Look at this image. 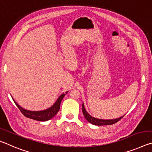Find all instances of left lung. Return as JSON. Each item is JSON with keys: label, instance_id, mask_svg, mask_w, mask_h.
<instances>
[{"label": "left lung", "instance_id": "left-lung-1", "mask_svg": "<svg viewBox=\"0 0 152 152\" xmlns=\"http://www.w3.org/2000/svg\"><path fill=\"white\" fill-rule=\"evenodd\" d=\"M82 113H83V115L85 119L88 121L89 123H92V124L95 125H113L115 124V123H117L119 120H121L123 117H121L120 118H118L116 119H111V120H104V119H96V118H94L91 117L88 113L86 112V110L84 108V104L82 103Z\"/></svg>", "mask_w": 152, "mask_h": 152}]
</instances>
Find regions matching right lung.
Wrapping results in <instances>:
<instances>
[{
  "mask_svg": "<svg viewBox=\"0 0 152 152\" xmlns=\"http://www.w3.org/2000/svg\"><path fill=\"white\" fill-rule=\"evenodd\" d=\"M68 93V92H66V93L62 94L61 96L58 98L57 101L56 102V103L53 105L52 107H51L49 109L42 110V111H30V110H25L23 109L22 107H20L19 104H17L16 102H15V103L16 104L17 107L19 108L20 111L22 113V114L24 115L25 117L29 119H34L36 121H46L49 119H51L55 115L57 114L59 110L60 109V103L61 102V100L63 99V98L65 96L66 94Z\"/></svg>",
  "mask_w": 152,
  "mask_h": 152,
  "instance_id": "1",
  "label": "right lung"
}]
</instances>
